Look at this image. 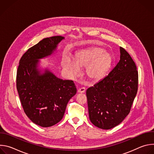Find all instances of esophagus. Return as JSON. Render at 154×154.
<instances>
[{"label":"esophagus","mask_w":154,"mask_h":154,"mask_svg":"<svg viewBox=\"0 0 154 154\" xmlns=\"http://www.w3.org/2000/svg\"><path fill=\"white\" fill-rule=\"evenodd\" d=\"M85 88L84 87H82V88H79V90H78V93H84L85 92Z\"/></svg>","instance_id":"1"}]
</instances>
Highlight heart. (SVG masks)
<instances>
[{"mask_svg":"<svg viewBox=\"0 0 154 154\" xmlns=\"http://www.w3.org/2000/svg\"><path fill=\"white\" fill-rule=\"evenodd\" d=\"M75 61L71 58L63 61L64 68L73 77L77 76L80 67H86V75L91 80L97 82L102 79L110 69L113 63L112 55L103 49L93 46L77 52Z\"/></svg>","mask_w":154,"mask_h":154,"instance_id":"heart-1","label":"heart"}]
</instances>
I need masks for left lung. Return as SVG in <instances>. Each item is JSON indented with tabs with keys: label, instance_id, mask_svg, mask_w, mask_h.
<instances>
[{
	"label": "left lung",
	"instance_id": "left-lung-1",
	"mask_svg": "<svg viewBox=\"0 0 154 154\" xmlns=\"http://www.w3.org/2000/svg\"><path fill=\"white\" fill-rule=\"evenodd\" d=\"M119 61L108 75L86 90L90 119L102 129H111L125 118L138 91L136 64L121 47Z\"/></svg>",
	"mask_w": 154,
	"mask_h": 154
}]
</instances>
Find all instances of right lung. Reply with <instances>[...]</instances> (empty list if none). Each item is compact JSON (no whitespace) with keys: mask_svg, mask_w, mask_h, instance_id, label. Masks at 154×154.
Segmentation results:
<instances>
[{"mask_svg":"<svg viewBox=\"0 0 154 154\" xmlns=\"http://www.w3.org/2000/svg\"><path fill=\"white\" fill-rule=\"evenodd\" d=\"M64 39L55 36L40 41L21 57L17 71L16 88L24 111L42 127L62 119L69 100L77 93L72 80L59 79L48 69L41 73L38 68L39 60L51 55Z\"/></svg>","mask_w":154,"mask_h":154,"instance_id":"obj_1","label":"right lung"}]
</instances>
